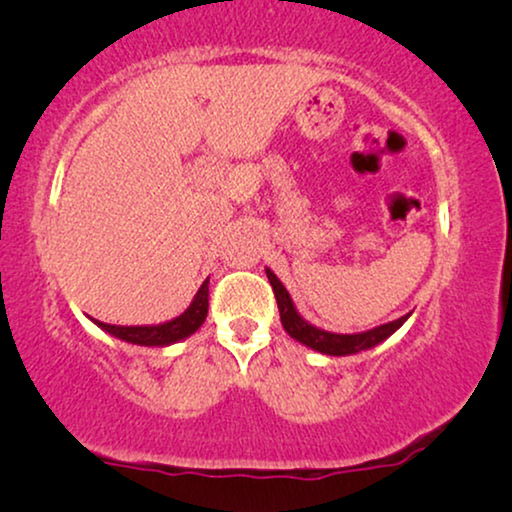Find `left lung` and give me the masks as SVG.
<instances>
[{"instance_id": "left-lung-1", "label": "left lung", "mask_w": 512, "mask_h": 512, "mask_svg": "<svg viewBox=\"0 0 512 512\" xmlns=\"http://www.w3.org/2000/svg\"><path fill=\"white\" fill-rule=\"evenodd\" d=\"M265 275H268L270 284H272V291H275L277 307H279V319H282L284 331L289 333L293 340L300 342V345L310 347L319 354L349 356V354H359V352H363V349H373V347L380 345V342L387 340L389 335H394L412 314L410 312L401 319L389 321V324L370 328V331L331 333V331H324V328H317L314 324H310L307 319L300 317V312L296 310V305H293L289 291L284 289V284L279 282L275 272H272L270 268H265Z\"/></svg>"}]
</instances>
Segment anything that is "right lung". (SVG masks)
<instances>
[{
	"instance_id": "add662e5",
	"label": "right lung",
	"mask_w": 512,
	"mask_h": 512,
	"mask_svg": "<svg viewBox=\"0 0 512 512\" xmlns=\"http://www.w3.org/2000/svg\"><path fill=\"white\" fill-rule=\"evenodd\" d=\"M207 307H209V279L202 282V286L195 293L191 305L186 307L179 317L163 324H151V326H116V324H104V321L93 319L95 326H100L104 333L114 335V338L130 342V345L139 347H170L174 342H181L198 331L207 319Z\"/></svg>"
}]
</instances>
